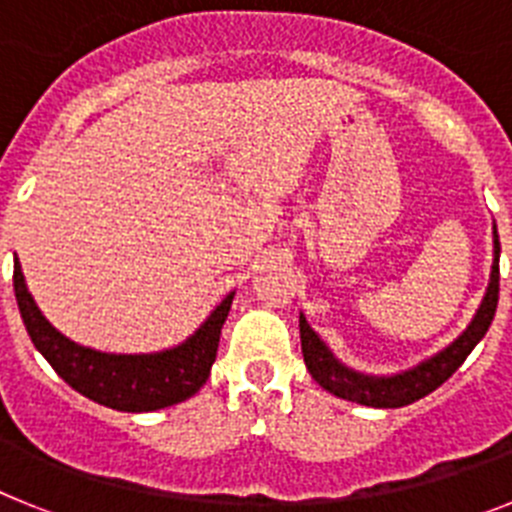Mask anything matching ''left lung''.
<instances>
[{
	"label": "left lung",
	"mask_w": 512,
	"mask_h": 512,
	"mask_svg": "<svg viewBox=\"0 0 512 512\" xmlns=\"http://www.w3.org/2000/svg\"><path fill=\"white\" fill-rule=\"evenodd\" d=\"M492 233H495V259H492L490 287H487L485 300L479 305L469 328L449 348H443L441 354L423 361L410 372L395 374V377H366V374L343 366L330 354V348L320 341L318 333L300 315L302 356H305V366L310 369L312 379L336 397L369 405V408H402V405H410V402L438 390L464 364V359L472 354V348L485 338L487 328L495 318L497 295H500V238H497V228Z\"/></svg>",
	"instance_id": "left-lung-1"
}]
</instances>
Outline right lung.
<instances>
[{
  "instance_id": "1",
  "label": "right lung",
  "mask_w": 512,
  "mask_h": 512,
  "mask_svg": "<svg viewBox=\"0 0 512 512\" xmlns=\"http://www.w3.org/2000/svg\"><path fill=\"white\" fill-rule=\"evenodd\" d=\"M12 279H15L17 307L27 336L45 356V361L56 369L58 377L89 400L122 413L169 408L200 392L215 364L220 330L235 295L230 292L182 346L158 354H102L69 341L43 318L33 295L27 292L20 261H15Z\"/></svg>"
}]
</instances>
